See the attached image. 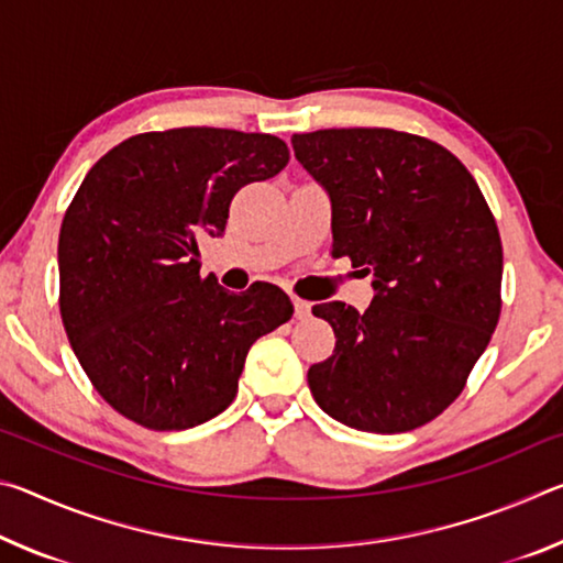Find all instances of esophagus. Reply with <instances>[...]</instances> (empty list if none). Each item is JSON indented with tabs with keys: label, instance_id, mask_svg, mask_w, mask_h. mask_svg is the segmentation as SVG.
<instances>
[{
	"label": "esophagus",
	"instance_id": "esophagus-1",
	"mask_svg": "<svg viewBox=\"0 0 563 563\" xmlns=\"http://www.w3.org/2000/svg\"><path fill=\"white\" fill-rule=\"evenodd\" d=\"M292 305H295V318L302 320L310 316V302L302 300V298H292Z\"/></svg>",
	"mask_w": 563,
	"mask_h": 563
}]
</instances>
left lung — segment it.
Returning <instances> with one entry per match:
<instances>
[{"label": "left lung", "instance_id": "8db88e82", "mask_svg": "<svg viewBox=\"0 0 563 563\" xmlns=\"http://www.w3.org/2000/svg\"><path fill=\"white\" fill-rule=\"evenodd\" d=\"M295 158L332 201V255L373 275L365 312L320 302L335 350L308 369L316 402L397 434L462 395L501 316V238L474 176L444 146L395 129L295 133Z\"/></svg>", "mask_w": 563, "mask_h": 563}]
</instances>
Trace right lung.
Returning <instances> with one entry per match:
<instances>
[{
  "instance_id": "1",
  "label": "right lung",
  "mask_w": 563,
  "mask_h": 563,
  "mask_svg": "<svg viewBox=\"0 0 563 563\" xmlns=\"http://www.w3.org/2000/svg\"><path fill=\"white\" fill-rule=\"evenodd\" d=\"M271 133H136L91 166L59 233L64 330L97 393L146 430H188L238 393L255 340L292 318L278 285L201 278L198 235L223 233L233 196L288 166Z\"/></svg>"
}]
</instances>
